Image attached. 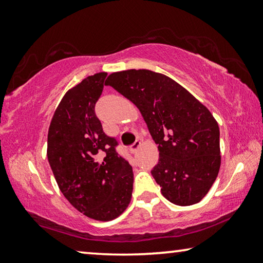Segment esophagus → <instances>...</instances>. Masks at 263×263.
<instances>
[{
    "mask_svg": "<svg viewBox=\"0 0 263 263\" xmlns=\"http://www.w3.org/2000/svg\"><path fill=\"white\" fill-rule=\"evenodd\" d=\"M141 146V142L139 141V140H137L135 144H133L132 146H131V151H132V153H137V151L139 149V147Z\"/></svg>",
    "mask_w": 263,
    "mask_h": 263,
    "instance_id": "obj_1",
    "label": "esophagus"
}]
</instances>
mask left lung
<instances>
[{
  "label": "left lung",
  "instance_id": "1",
  "mask_svg": "<svg viewBox=\"0 0 263 263\" xmlns=\"http://www.w3.org/2000/svg\"><path fill=\"white\" fill-rule=\"evenodd\" d=\"M106 86L130 100L144 117L159 162L151 171L169 202L198 203L220 168L219 126L206 106L166 75L148 69L112 73Z\"/></svg>",
  "mask_w": 263,
  "mask_h": 263
}]
</instances>
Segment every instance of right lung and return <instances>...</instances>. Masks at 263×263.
Segmentation results:
<instances>
[{"label":"right lung","instance_id":"1","mask_svg":"<svg viewBox=\"0 0 263 263\" xmlns=\"http://www.w3.org/2000/svg\"><path fill=\"white\" fill-rule=\"evenodd\" d=\"M106 75L88 77L66 92L47 135V159L61 193L78 211L102 221L122 215L133 190L132 167L95 114Z\"/></svg>","mask_w":263,"mask_h":263}]
</instances>
